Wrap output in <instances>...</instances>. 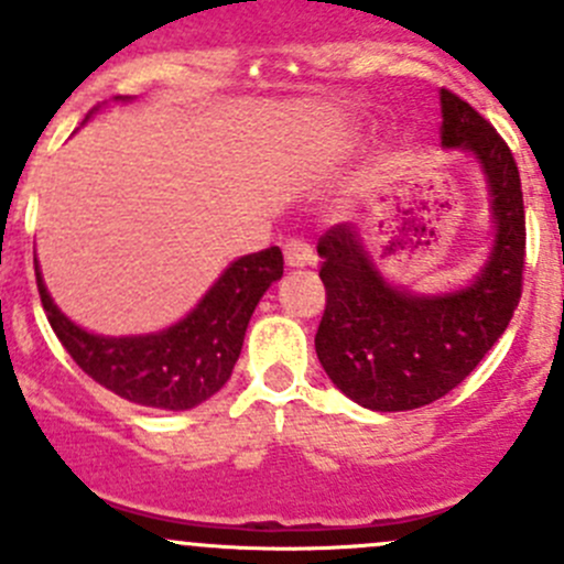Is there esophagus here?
Segmentation results:
<instances>
[{"label": "esophagus", "instance_id": "34e87169", "mask_svg": "<svg viewBox=\"0 0 564 564\" xmlns=\"http://www.w3.org/2000/svg\"><path fill=\"white\" fill-rule=\"evenodd\" d=\"M283 259H286L289 267H308L316 261V253L308 242L294 237V240H289L286 246H283Z\"/></svg>", "mask_w": 564, "mask_h": 564}]
</instances>
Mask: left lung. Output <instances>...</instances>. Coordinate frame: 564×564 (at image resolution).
<instances>
[{
  "instance_id": "left-lung-1",
  "label": "left lung",
  "mask_w": 564,
  "mask_h": 564,
  "mask_svg": "<svg viewBox=\"0 0 564 564\" xmlns=\"http://www.w3.org/2000/svg\"><path fill=\"white\" fill-rule=\"evenodd\" d=\"M440 100L442 147L471 152L491 187L494 248L480 275L456 292L417 297L384 281L355 226H333L316 246L327 292L318 362L335 388L373 412H406L458 388L521 300L527 218L513 152L456 93L442 89Z\"/></svg>"
}]
</instances>
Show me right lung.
Here are the masks:
<instances>
[{
    "instance_id": "add662e5",
    "label": "right lung",
    "mask_w": 564,
    "mask_h": 564,
    "mask_svg": "<svg viewBox=\"0 0 564 564\" xmlns=\"http://www.w3.org/2000/svg\"><path fill=\"white\" fill-rule=\"evenodd\" d=\"M35 275L51 329L87 377L139 406L185 412L229 382L261 294L283 275V253L272 246L242 256L182 322L130 338H104L73 324L51 300L37 264Z\"/></svg>"
}]
</instances>
